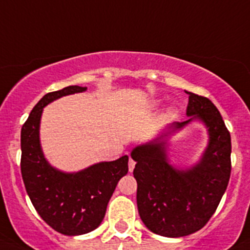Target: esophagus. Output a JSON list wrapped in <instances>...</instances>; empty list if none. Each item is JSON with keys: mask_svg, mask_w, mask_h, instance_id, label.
Segmentation results:
<instances>
[{"mask_svg": "<svg viewBox=\"0 0 250 250\" xmlns=\"http://www.w3.org/2000/svg\"><path fill=\"white\" fill-rule=\"evenodd\" d=\"M134 167H135V161L132 160V158H129V161H128V168H129V172H133V170H134Z\"/></svg>", "mask_w": 250, "mask_h": 250, "instance_id": "34e87169", "label": "esophagus"}]
</instances>
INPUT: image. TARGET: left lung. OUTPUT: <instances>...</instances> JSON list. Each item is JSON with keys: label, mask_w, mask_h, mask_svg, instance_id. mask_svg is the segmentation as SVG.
I'll list each match as a JSON object with an SVG mask.
<instances>
[{"label": "left lung", "mask_w": 250, "mask_h": 250, "mask_svg": "<svg viewBox=\"0 0 250 250\" xmlns=\"http://www.w3.org/2000/svg\"><path fill=\"white\" fill-rule=\"evenodd\" d=\"M188 95V120L167 125L156 138L135 146L137 204L144 225L165 237H184L201 230L218 208L231 173V137L215 105ZM193 122L205 125L208 143L191 166L174 165L169 140Z\"/></svg>", "instance_id": "1"}]
</instances>
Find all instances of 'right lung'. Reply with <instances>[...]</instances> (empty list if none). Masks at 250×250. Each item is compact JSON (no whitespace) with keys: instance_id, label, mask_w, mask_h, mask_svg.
<instances>
[{"instance_id":"right-lung-1","label":"right lung","mask_w":250,"mask_h":250,"mask_svg":"<svg viewBox=\"0 0 250 250\" xmlns=\"http://www.w3.org/2000/svg\"><path fill=\"white\" fill-rule=\"evenodd\" d=\"M87 90L69 85L44 95L30 112L20 135L21 175L35 209L58 232L80 236L102 224L111 196L128 173V156L98 162L78 172H65L52 166L44 156L40 138L43 109L66 95Z\"/></svg>"}]
</instances>
